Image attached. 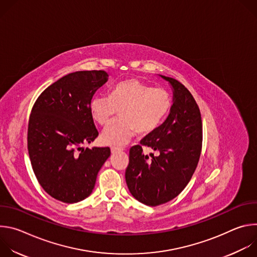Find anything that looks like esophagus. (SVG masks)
Here are the masks:
<instances>
[{"mask_svg":"<svg viewBox=\"0 0 257 257\" xmlns=\"http://www.w3.org/2000/svg\"><path fill=\"white\" fill-rule=\"evenodd\" d=\"M123 150L122 149H119V148H111V153L113 154V155H115V154H117V153H120V152H122Z\"/></svg>","mask_w":257,"mask_h":257,"instance_id":"34e87169","label":"esophagus"}]
</instances>
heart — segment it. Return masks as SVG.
I'll list each match as a JSON object with an SVG mask.
<instances>
[{
    "label": "heart",
    "mask_w": 257,
    "mask_h": 257,
    "mask_svg": "<svg viewBox=\"0 0 257 257\" xmlns=\"http://www.w3.org/2000/svg\"><path fill=\"white\" fill-rule=\"evenodd\" d=\"M121 120L109 123L102 131L103 144L121 148L136 134L156 130L171 108V98L167 91L145 84L137 79H127L118 83L107 95H94L89 103L92 119L99 125H106L121 108Z\"/></svg>",
    "instance_id": "heart-1"
}]
</instances>
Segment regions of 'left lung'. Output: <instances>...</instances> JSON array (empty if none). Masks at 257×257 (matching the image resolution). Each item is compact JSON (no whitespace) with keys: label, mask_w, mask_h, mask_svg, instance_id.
I'll return each instance as SVG.
<instances>
[{"label":"left lung","mask_w":257,"mask_h":257,"mask_svg":"<svg viewBox=\"0 0 257 257\" xmlns=\"http://www.w3.org/2000/svg\"><path fill=\"white\" fill-rule=\"evenodd\" d=\"M173 91V104L167 119L132 146L125 178L132 196L139 202L157 206L179 195L190 181L199 161L202 122L199 107L190 91L176 79L160 75ZM149 146L158 157L142 153Z\"/></svg>","instance_id":"8db88e82"}]
</instances>
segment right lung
I'll return each mask as SVG.
<instances>
[{"instance_id": "right-lung-1", "label": "right lung", "mask_w": 257, "mask_h": 257, "mask_svg": "<svg viewBox=\"0 0 257 257\" xmlns=\"http://www.w3.org/2000/svg\"><path fill=\"white\" fill-rule=\"evenodd\" d=\"M104 71H77L50 85L36 99L28 124V153L44 190L65 203L88 197L111 156L108 148H82L98 135L89 112Z\"/></svg>"}]
</instances>
